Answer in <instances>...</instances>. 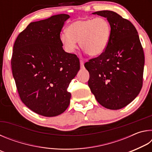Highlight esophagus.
<instances>
[{
	"label": "esophagus",
	"mask_w": 152,
	"mask_h": 152,
	"mask_svg": "<svg viewBox=\"0 0 152 152\" xmlns=\"http://www.w3.org/2000/svg\"><path fill=\"white\" fill-rule=\"evenodd\" d=\"M80 67L82 68H84V61L83 60H80Z\"/></svg>",
	"instance_id": "34e87169"
}]
</instances>
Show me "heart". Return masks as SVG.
I'll use <instances>...</instances> for the list:
<instances>
[{"label": "heart", "instance_id": "heart-1", "mask_svg": "<svg viewBox=\"0 0 152 152\" xmlns=\"http://www.w3.org/2000/svg\"><path fill=\"white\" fill-rule=\"evenodd\" d=\"M67 33H61L60 41L64 50L73 53L80 48L91 57H97L104 53L109 45L111 27L109 21L102 17L75 20L67 28Z\"/></svg>", "mask_w": 152, "mask_h": 152}]
</instances>
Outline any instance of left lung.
<instances>
[{
  "label": "left lung",
  "instance_id": "8db88e82",
  "mask_svg": "<svg viewBox=\"0 0 152 152\" xmlns=\"http://www.w3.org/2000/svg\"><path fill=\"white\" fill-rule=\"evenodd\" d=\"M107 18L111 27L106 50L84 64L88 86L102 107L117 110L127 106L141 91L145 57L138 33L129 20L115 12H93Z\"/></svg>",
  "mask_w": 152,
  "mask_h": 152
}]
</instances>
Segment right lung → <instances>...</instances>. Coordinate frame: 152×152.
Segmentation results:
<instances>
[{
  "label": "right lung",
  "instance_id": "1",
  "mask_svg": "<svg viewBox=\"0 0 152 152\" xmlns=\"http://www.w3.org/2000/svg\"><path fill=\"white\" fill-rule=\"evenodd\" d=\"M68 15L32 22L13 46L11 68L22 102L33 112L55 117L68 107L67 88L80 70L77 56L63 50L60 33Z\"/></svg>",
  "mask_w": 152,
  "mask_h": 152
}]
</instances>
